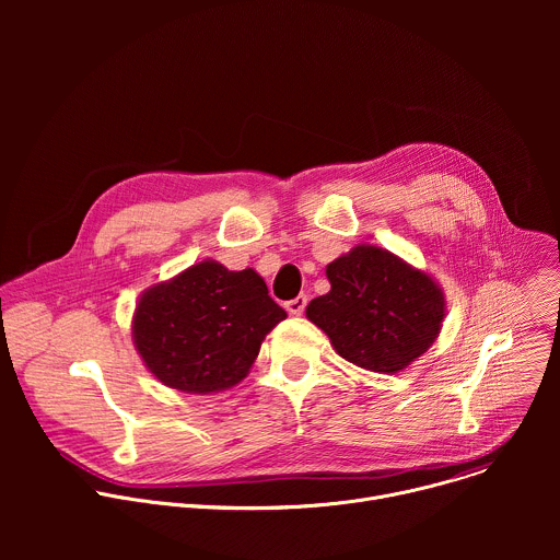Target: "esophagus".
Wrapping results in <instances>:
<instances>
[{"label":"esophagus","instance_id":"esophagus-1","mask_svg":"<svg viewBox=\"0 0 560 560\" xmlns=\"http://www.w3.org/2000/svg\"><path fill=\"white\" fill-rule=\"evenodd\" d=\"M305 305H307V296H305V294H299V296H294V299H290V301L285 303V310H288L292 316H299V314H303Z\"/></svg>","mask_w":560,"mask_h":560}]
</instances>
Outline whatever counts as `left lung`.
I'll use <instances>...</instances> for the list:
<instances>
[{
	"label": "left lung",
	"instance_id": "8db88e82",
	"mask_svg": "<svg viewBox=\"0 0 560 560\" xmlns=\"http://www.w3.org/2000/svg\"><path fill=\"white\" fill-rule=\"evenodd\" d=\"M330 292L307 303L346 361L394 374L428 352L445 318V294L423 270L385 248L359 244L326 268Z\"/></svg>",
	"mask_w": 560,
	"mask_h": 560
}]
</instances>
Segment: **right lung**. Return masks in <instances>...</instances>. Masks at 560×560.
<instances>
[{"label": "right lung", "instance_id": "right-lung-1", "mask_svg": "<svg viewBox=\"0 0 560 560\" xmlns=\"http://www.w3.org/2000/svg\"><path fill=\"white\" fill-rule=\"evenodd\" d=\"M288 314L253 270L203 259L137 301L132 343L148 372L188 394H212L244 381L266 335Z\"/></svg>", "mask_w": 560, "mask_h": 560}]
</instances>
